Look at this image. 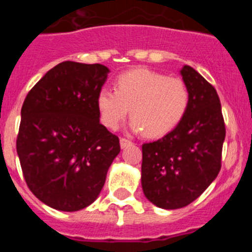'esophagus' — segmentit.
Masks as SVG:
<instances>
[{
    "label": "esophagus",
    "mask_w": 252,
    "mask_h": 252,
    "mask_svg": "<svg viewBox=\"0 0 252 252\" xmlns=\"http://www.w3.org/2000/svg\"><path fill=\"white\" fill-rule=\"evenodd\" d=\"M132 142L130 141V140L127 139H121L120 140V145H121V149H125V148H127V146H130Z\"/></svg>",
    "instance_id": "esophagus-1"
}]
</instances>
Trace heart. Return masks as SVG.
Returning a JSON list of instances; mask_svg holds the SVG:
<instances>
[{"instance_id":"1","label":"heart","mask_w":252,"mask_h":252,"mask_svg":"<svg viewBox=\"0 0 252 252\" xmlns=\"http://www.w3.org/2000/svg\"><path fill=\"white\" fill-rule=\"evenodd\" d=\"M115 88H102L97 95L102 124L116 130L130 110L133 117L130 130L145 131L149 137L164 136L174 130L190 102L188 87L182 79L149 69L122 73L116 79Z\"/></svg>"}]
</instances>
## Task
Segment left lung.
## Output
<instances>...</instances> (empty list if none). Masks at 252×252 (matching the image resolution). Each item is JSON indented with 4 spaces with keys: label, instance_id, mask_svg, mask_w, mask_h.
<instances>
[{
    "label": "left lung",
    "instance_id": "1",
    "mask_svg": "<svg viewBox=\"0 0 252 252\" xmlns=\"http://www.w3.org/2000/svg\"><path fill=\"white\" fill-rule=\"evenodd\" d=\"M190 94L188 111L173 131L142 145L141 187L162 209L183 208L217 178L226 130L220 98L192 66L179 70Z\"/></svg>",
    "mask_w": 252,
    "mask_h": 252
}]
</instances>
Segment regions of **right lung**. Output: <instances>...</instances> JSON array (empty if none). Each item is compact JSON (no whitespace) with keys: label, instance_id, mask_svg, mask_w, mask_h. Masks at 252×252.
I'll list each match as a JSON object with an SVG mask.
<instances>
[{"label":"right lung","instance_id":"add662e5","mask_svg":"<svg viewBox=\"0 0 252 252\" xmlns=\"http://www.w3.org/2000/svg\"><path fill=\"white\" fill-rule=\"evenodd\" d=\"M110 69L63 62L32 87L21 108L16 150L37 199L75 212L97 199L120 153L119 137L99 122L97 95Z\"/></svg>","mask_w":252,"mask_h":252}]
</instances>
